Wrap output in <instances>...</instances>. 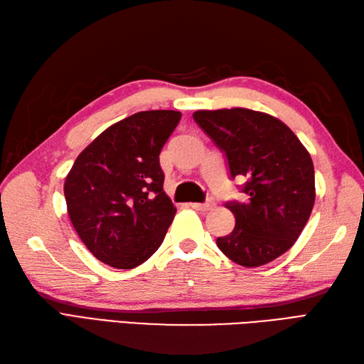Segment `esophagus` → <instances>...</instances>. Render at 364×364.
Returning a JSON list of instances; mask_svg holds the SVG:
<instances>
[{
  "mask_svg": "<svg viewBox=\"0 0 364 364\" xmlns=\"http://www.w3.org/2000/svg\"><path fill=\"white\" fill-rule=\"evenodd\" d=\"M213 206H214V202H206V203H191V208H194V210H197V211H210V210H213Z\"/></svg>",
  "mask_w": 364,
  "mask_h": 364,
  "instance_id": "esophagus-1",
  "label": "esophagus"
}]
</instances>
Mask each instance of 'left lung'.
Wrapping results in <instances>:
<instances>
[{
    "mask_svg": "<svg viewBox=\"0 0 364 364\" xmlns=\"http://www.w3.org/2000/svg\"><path fill=\"white\" fill-rule=\"evenodd\" d=\"M194 119L225 151L231 178L245 176V203L230 202L236 225L218 237L220 252L244 267L264 266L288 252L310 219L314 167L288 125L266 112L200 109Z\"/></svg>",
    "mask_w": 364,
    "mask_h": 364,
    "instance_id": "1",
    "label": "left lung"
}]
</instances>
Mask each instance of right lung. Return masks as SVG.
<instances>
[{"mask_svg": "<svg viewBox=\"0 0 364 364\" xmlns=\"http://www.w3.org/2000/svg\"><path fill=\"white\" fill-rule=\"evenodd\" d=\"M178 111H142L114 123L84 149L65 176L72 225L105 264L133 269L159 249L176 208L164 192L159 153Z\"/></svg>", "mask_w": 364, "mask_h": 364, "instance_id": "1", "label": "right lung"}]
</instances>
